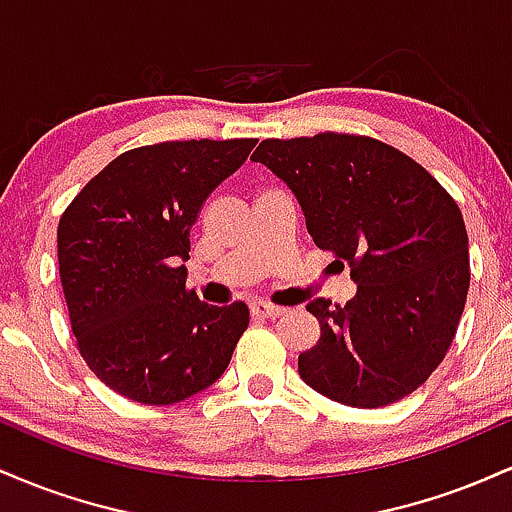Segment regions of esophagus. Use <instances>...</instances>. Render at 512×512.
I'll use <instances>...</instances> for the list:
<instances>
[{
  "label": "esophagus",
  "instance_id": "obj_1",
  "mask_svg": "<svg viewBox=\"0 0 512 512\" xmlns=\"http://www.w3.org/2000/svg\"><path fill=\"white\" fill-rule=\"evenodd\" d=\"M286 308H281V305H274V303H267V301H257L250 305V313L255 317H269V320H274V317H279L284 313Z\"/></svg>",
  "mask_w": 512,
  "mask_h": 512
}]
</instances>
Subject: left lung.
Returning <instances> with one entry per match:
<instances>
[{
    "label": "left lung",
    "instance_id": "left-lung-1",
    "mask_svg": "<svg viewBox=\"0 0 512 512\" xmlns=\"http://www.w3.org/2000/svg\"><path fill=\"white\" fill-rule=\"evenodd\" d=\"M289 185L320 250L356 296L305 308L320 339L298 373L320 395L375 409L411 395L448 354L469 291L462 211L424 166L361 134L264 139L250 156Z\"/></svg>",
    "mask_w": 512,
    "mask_h": 512
}]
</instances>
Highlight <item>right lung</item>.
Listing matches in <instances>:
<instances>
[{
    "label": "right lung",
    "mask_w": 512,
    "mask_h": 512,
    "mask_svg": "<svg viewBox=\"0 0 512 512\" xmlns=\"http://www.w3.org/2000/svg\"><path fill=\"white\" fill-rule=\"evenodd\" d=\"M257 139H190L125 151L64 209L57 260L86 366L117 395L175 404L207 390L248 330L245 303L185 289L190 231Z\"/></svg>",
    "instance_id": "add662e5"
}]
</instances>
